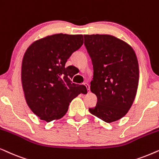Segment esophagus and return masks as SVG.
<instances>
[{"label":"esophagus","mask_w":159,"mask_h":159,"mask_svg":"<svg viewBox=\"0 0 159 159\" xmlns=\"http://www.w3.org/2000/svg\"><path fill=\"white\" fill-rule=\"evenodd\" d=\"M84 85H85L86 89H87V90H89V91H90V86H89V84H87V83H84Z\"/></svg>","instance_id":"esophagus-1"}]
</instances>
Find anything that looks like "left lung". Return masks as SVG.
<instances>
[{
  "label": "left lung",
  "mask_w": 159,
  "mask_h": 159,
  "mask_svg": "<svg viewBox=\"0 0 159 159\" xmlns=\"http://www.w3.org/2000/svg\"><path fill=\"white\" fill-rule=\"evenodd\" d=\"M84 45L92 60L94 76L91 91L97 102L89 111L107 123L127 113L136 96L139 67L129 45L110 35H84Z\"/></svg>",
  "instance_id": "obj_1"
}]
</instances>
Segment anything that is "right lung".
Instances as JSON below:
<instances>
[{
  "instance_id": "obj_1",
  "label": "right lung",
  "mask_w": 159,
  "mask_h": 159,
  "mask_svg": "<svg viewBox=\"0 0 159 159\" xmlns=\"http://www.w3.org/2000/svg\"><path fill=\"white\" fill-rule=\"evenodd\" d=\"M84 43L82 35L56 34L32 43L24 55L22 82L27 103L41 120L50 122L65 116L69 104L85 86L72 82V66H65Z\"/></svg>"
}]
</instances>
